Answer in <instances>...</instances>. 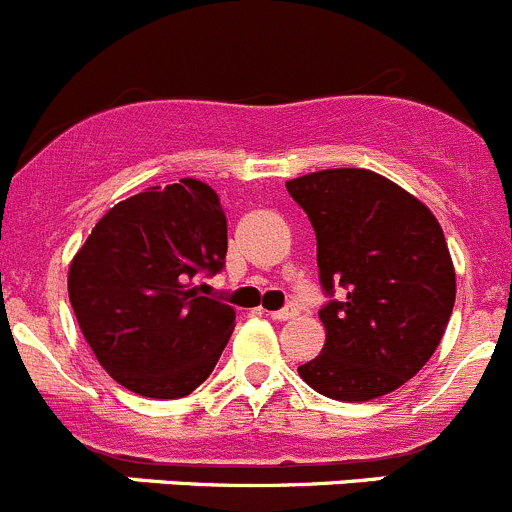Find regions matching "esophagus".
Returning a JSON list of instances; mask_svg holds the SVG:
<instances>
[{
	"label": "esophagus",
	"instance_id": "34e87169",
	"mask_svg": "<svg viewBox=\"0 0 512 512\" xmlns=\"http://www.w3.org/2000/svg\"><path fill=\"white\" fill-rule=\"evenodd\" d=\"M266 314H269L271 319H276V321H286V319H294V316L299 314V309H296V306H284V309L266 311Z\"/></svg>",
	"mask_w": 512,
	"mask_h": 512
}]
</instances>
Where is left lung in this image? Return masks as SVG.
<instances>
[{
  "instance_id": "obj_1",
  "label": "left lung",
  "mask_w": 512,
  "mask_h": 512,
  "mask_svg": "<svg viewBox=\"0 0 512 512\" xmlns=\"http://www.w3.org/2000/svg\"><path fill=\"white\" fill-rule=\"evenodd\" d=\"M286 191L314 226L319 284L329 299L319 309L324 349L301 364V379L342 402L394 392L435 354L455 304L440 223L372 170H319L289 180Z\"/></svg>"
}]
</instances>
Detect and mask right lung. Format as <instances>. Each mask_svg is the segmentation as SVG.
<instances>
[{
	"instance_id": "add662e5",
	"label": "right lung",
	"mask_w": 512,
	"mask_h": 512,
	"mask_svg": "<svg viewBox=\"0 0 512 512\" xmlns=\"http://www.w3.org/2000/svg\"><path fill=\"white\" fill-rule=\"evenodd\" d=\"M216 191L186 178L120 201L97 221L67 276L87 344L110 377L153 399L191 394L216 367L236 311L201 294L226 266Z\"/></svg>"
}]
</instances>
